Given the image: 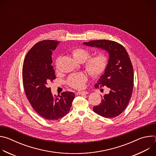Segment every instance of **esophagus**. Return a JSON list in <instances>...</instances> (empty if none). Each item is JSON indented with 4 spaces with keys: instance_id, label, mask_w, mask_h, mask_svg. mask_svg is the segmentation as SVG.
Masks as SVG:
<instances>
[{
    "instance_id": "34e87169",
    "label": "esophagus",
    "mask_w": 156,
    "mask_h": 156,
    "mask_svg": "<svg viewBox=\"0 0 156 156\" xmlns=\"http://www.w3.org/2000/svg\"><path fill=\"white\" fill-rule=\"evenodd\" d=\"M88 94V93L86 91H78L77 93V94Z\"/></svg>"
}]
</instances>
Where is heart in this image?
<instances>
[{"mask_svg":"<svg viewBox=\"0 0 156 156\" xmlns=\"http://www.w3.org/2000/svg\"><path fill=\"white\" fill-rule=\"evenodd\" d=\"M72 56L78 62H84L90 55L88 50L84 48H76L72 51ZM58 59L56 61L57 64ZM108 58L104 53H99L90 58L85 63V68L88 73L93 76H98L102 75L107 69ZM87 80V76L83 73L74 74L70 76L67 83L69 85L75 89H81L84 87V83Z\"/></svg>","mask_w":156,"mask_h":156,"instance_id":"heart-1","label":"heart"}]
</instances>
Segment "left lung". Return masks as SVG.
I'll return each instance as SVG.
<instances>
[{"label":"left lung","mask_w":156,"mask_h":156,"mask_svg":"<svg viewBox=\"0 0 156 156\" xmlns=\"http://www.w3.org/2000/svg\"><path fill=\"white\" fill-rule=\"evenodd\" d=\"M83 44L108 53L107 69L94 87H107L109 93L102 97L101 103L94 106L93 110L105 118L115 117L126 108L133 92L134 75L128 54L122 45L113 41L96 40Z\"/></svg>","instance_id":"1"}]
</instances>
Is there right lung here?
Masks as SVG:
<instances>
[{
    "label": "right lung",
    "instance_id": "obj_1",
    "mask_svg": "<svg viewBox=\"0 0 156 156\" xmlns=\"http://www.w3.org/2000/svg\"><path fill=\"white\" fill-rule=\"evenodd\" d=\"M59 42L44 40L36 43L27 54L22 70L24 90L30 103L37 114L49 120L67 114L75 98V94L69 91L54 96L48 87L56 78L51 55Z\"/></svg>",
    "mask_w": 156,
    "mask_h": 156
}]
</instances>
